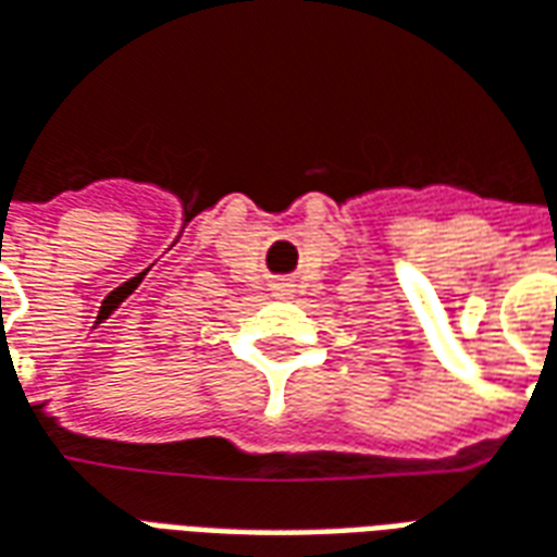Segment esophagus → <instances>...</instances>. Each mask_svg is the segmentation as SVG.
I'll return each instance as SVG.
<instances>
[{"label": "esophagus", "instance_id": "esophagus-1", "mask_svg": "<svg viewBox=\"0 0 557 557\" xmlns=\"http://www.w3.org/2000/svg\"><path fill=\"white\" fill-rule=\"evenodd\" d=\"M294 282H290V278H278V282H275V285H272V297L275 299H290L294 297Z\"/></svg>", "mask_w": 557, "mask_h": 557}]
</instances>
